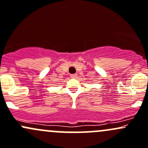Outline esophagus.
<instances>
[{
    "label": "esophagus",
    "instance_id": "34e87169",
    "mask_svg": "<svg viewBox=\"0 0 148 148\" xmlns=\"http://www.w3.org/2000/svg\"><path fill=\"white\" fill-rule=\"evenodd\" d=\"M71 78H76V77H77V75H76V74H71Z\"/></svg>",
    "mask_w": 148,
    "mask_h": 148
}]
</instances>
